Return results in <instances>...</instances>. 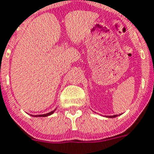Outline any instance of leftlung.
Masks as SVG:
<instances>
[{"label": "left lung", "mask_w": 154, "mask_h": 154, "mask_svg": "<svg viewBox=\"0 0 154 154\" xmlns=\"http://www.w3.org/2000/svg\"><path fill=\"white\" fill-rule=\"evenodd\" d=\"M118 116L117 115H114V116H107V117H110V118H112V117H116Z\"/></svg>", "instance_id": "left-lung-1"}]
</instances>
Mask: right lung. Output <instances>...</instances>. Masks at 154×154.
Here are the masks:
<instances>
[{
  "label": "right lung",
  "mask_w": 154,
  "mask_h": 154,
  "mask_svg": "<svg viewBox=\"0 0 154 154\" xmlns=\"http://www.w3.org/2000/svg\"><path fill=\"white\" fill-rule=\"evenodd\" d=\"M55 110H56V109H55ZM55 110H53V111L50 112H49V113L43 114V115H36V116H35V117H38V116H39V117H40V116H43V117H45V116H49V115H51V114H53V112H54V111H55Z\"/></svg>",
  "instance_id": "1"
}]
</instances>
